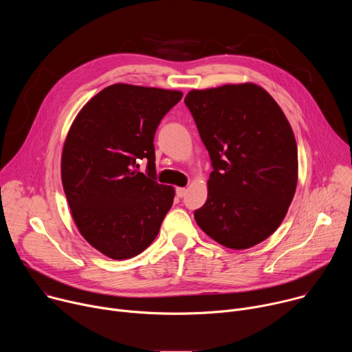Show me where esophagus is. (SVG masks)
Listing matches in <instances>:
<instances>
[{"mask_svg": "<svg viewBox=\"0 0 352 352\" xmlns=\"http://www.w3.org/2000/svg\"><path fill=\"white\" fill-rule=\"evenodd\" d=\"M175 193H177L178 197H184V196L186 195V189H185V188H177Z\"/></svg>", "mask_w": 352, "mask_h": 352, "instance_id": "esophagus-1", "label": "esophagus"}]
</instances>
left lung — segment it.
I'll return each mask as SVG.
<instances>
[{"label": "left lung", "instance_id": "left-lung-1", "mask_svg": "<svg viewBox=\"0 0 352 352\" xmlns=\"http://www.w3.org/2000/svg\"><path fill=\"white\" fill-rule=\"evenodd\" d=\"M213 171L195 220L210 238L248 249L284 220L298 181L294 132L274 98L255 83L190 90L185 97Z\"/></svg>", "mask_w": 352, "mask_h": 352}]
</instances>
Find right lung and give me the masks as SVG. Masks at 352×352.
Instances as JSON below:
<instances>
[{"instance_id":"add662e5","label":"right lung","mask_w":352,"mask_h":352,"mask_svg":"<svg viewBox=\"0 0 352 352\" xmlns=\"http://www.w3.org/2000/svg\"><path fill=\"white\" fill-rule=\"evenodd\" d=\"M181 98L178 90L116 83L71 125L61 159L65 196L82 236L111 259L143 252L173 206L174 188L156 181L153 139Z\"/></svg>"}]
</instances>
